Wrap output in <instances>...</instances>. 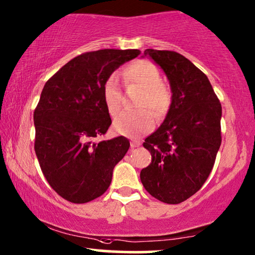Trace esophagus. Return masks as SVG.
<instances>
[{
  "mask_svg": "<svg viewBox=\"0 0 255 255\" xmlns=\"http://www.w3.org/2000/svg\"><path fill=\"white\" fill-rule=\"evenodd\" d=\"M140 145V143L139 141H137V140H132L131 141V147L132 148H134V147H138Z\"/></svg>",
  "mask_w": 255,
  "mask_h": 255,
  "instance_id": "esophagus-1",
  "label": "esophagus"
}]
</instances>
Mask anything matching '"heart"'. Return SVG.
<instances>
[{"mask_svg": "<svg viewBox=\"0 0 255 255\" xmlns=\"http://www.w3.org/2000/svg\"><path fill=\"white\" fill-rule=\"evenodd\" d=\"M123 77L128 84L143 89L139 108H151L157 116H164L171 107L172 94L166 85L161 83V74L150 61L139 59L132 62L123 70ZM102 96L109 114L115 116L122 105V90L118 78L115 75L105 79ZM156 124L154 116L150 110L138 112L124 111L116 117L112 124L114 130L122 135L135 138L152 131Z\"/></svg>", "mask_w": 255, "mask_h": 255, "instance_id": "heart-1", "label": "heart"}]
</instances>
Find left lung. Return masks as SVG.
I'll return each mask as SVG.
<instances>
[{
  "label": "left lung",
  "mask_w": 255,
  "mask_h": 255,
  "mask_svg": "<svg viewBox=\"0 0 255 255\" xmlns=\"http://www.w3.org/2000/svg\"><path fill=\"white\" fill-rule=\"evenodd\" d=\"M166 75L171 107L163 124L145 139L151 164L140 171L145 190L166 204L198 192L212 171L221 144V104L207 76L176 51L146 49Z\"/></svg>",
  "instance_id": "left-lung-1"
}]
</instances>
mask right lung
<instances>
[{
    "instance_id": "obj_1",
    "label": "right lung",
    "mask_w": 255,
    "mask_h": 255,
    "mask_svg": "<svg viewBox=\"0 0 255 255\" xmlns=\"http://www.w3.org/2000/svg\"><path fill=\"white\" fill-rule=\"evenodd\" d=\"M139 54L137 49L84 52L43 88L34 112L35 152L45 179L65 200L84 204L101 197L130 147L123 135L94 139L111 125L102 96L105 79Z\"/></svg>"
}]
</instances>
